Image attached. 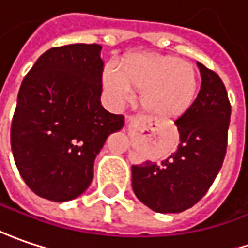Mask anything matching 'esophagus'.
Here are the masks:
<instances>
[{
  "label": "esophagus",
  "mask_w": 248,
  "mask_h": 248,
  "mask_svg": "<svg viewBox=\"0 0 248 248\" xmlns=\"http://www.w3.org/2000/svg\"><path fill=\"white\" fill-rule=\"evenodd\" d=\"M145 124H147V121L141 116H130L127 119V127H129V130H133V132L141 129L143 126H145Z\"/></svg>",
  "instance_id": "esophagus-1"
}]
</instances>
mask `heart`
<instances>
[{"label":"heart","mask_w":248,"mask_h":248,"mask_svg":"<svg viewBox=\"0 0 248 248\" xmlns=\"http://www.w3.org/2000/svg\"><path fill=\"white\" fill-rule=\"evenodd\" d=\"M104 92L113 107H122L141 92L145 112L156 119H175L187 112L199 94V75L191 63L159 54H130L119 68L109 62L101 75Z\"/></svg>","instance_id":"heart-1"}]
</instances>
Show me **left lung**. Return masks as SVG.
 <instances>
[{"label":"left lung","instance_id":"8db88e82","mask_svg":"<svg viewBox=\"0 0 248 248\" xmlns=\"http://www.w3.org/2000/svg\"><path fill=\"white\" fill-rule=\"evenodd\" d=\"M201 90L187 112L180 115L178 150L161 162L132 167L133 191L155 212H182L205 196L221 170L228 147L231 103L221 78L197 62Z\"/></svg>","mask_w":248,"mask_h":248}]
</instances>
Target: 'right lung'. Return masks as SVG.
<instances>
[{
    "label": "right lung",
    "mask_w": 248,
    "mask_h": 248,
    "mask_svg": "<svg viewBox=\"0 0 248 248\" xmlns=\"http://www.w3.org/2000/svg\"><path fill=\"white\" fill-rule=\"evenodd\" d=\"M98 44H69L46 51L17 93L11 147L31 191L62 202L80 196L94 176V159L124 115L100 101L104 62Z\"/></svg>",
    "instance_id": "add662e5"
}]
</instances>
